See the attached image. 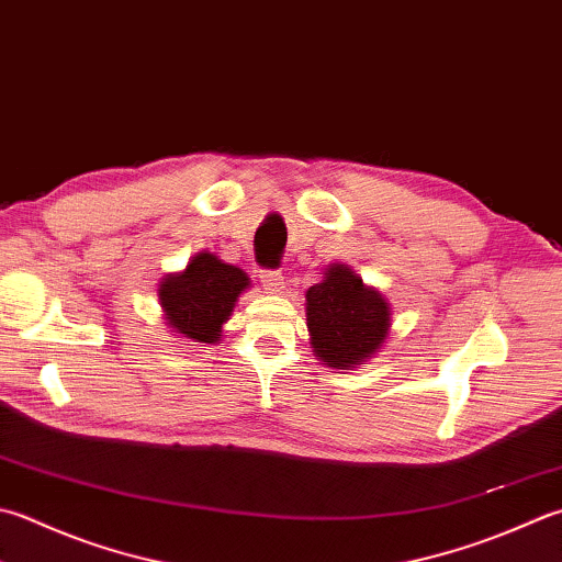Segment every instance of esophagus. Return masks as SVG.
Masks as SVG:
<instances>
[{
	"label": "esophagus",
	"mask_w": 562,
	"mask_h": 562,
	"mask_svg": "<svg viewBox=\"0 0 562 562\" xmlns=\"http://www.w3.org/2000/svg\"><path fill=\"white\" fill-rule=\"evenodd\" d=\"M282 272L280 270H262L260 272V282L262 288H266L268 292H280L282 290Z\"/></svg>",
	"instance_id": "obj_1"
}]
</instances>
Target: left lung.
<instances>
[{"instance_id":"left-lung-1","label":"left lung","mask_w":562,"mask_h":562,"mask_svg":"<svg viewBox=\"0 0 562 562\" xmlns=\"http://www.w3.org/2000/svg\"><path fill=\"white\" fill-rule=\"evenodd\" d=\"M306 326L316 358L328 368L348 370L384 344L390 304L366 288L353 270L331 266L326 278L306 292Z\"/></svg>"}]
</instances>
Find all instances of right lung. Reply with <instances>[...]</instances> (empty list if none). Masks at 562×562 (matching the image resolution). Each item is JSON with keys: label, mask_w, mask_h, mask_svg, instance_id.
Wrapping results in <instances>:
<instances>
[{"label": "right lung", "mask_w": 562, "mask_h": 562, "mask_svg": "<svg viewBox=\"0 0 562 562\" xmlns=\"http://www.w3.org/2000/svg\"><path fill=\"white\" fill-rule=\"evenodd\" d=\"M248 284V274L240 268L226 266L212 252H200L184 272L162 280L158 296L175 331L196 344H216L222 324Z\"/></svg>", "instance_id": "obj_1"}]
</instances>
